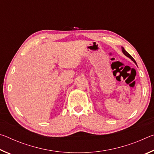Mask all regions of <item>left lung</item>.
<instances>
[{
  "instance_id": "1",
  "label": "left lung",
  "mask_w": 154,
  "mask_h": 154,
  "mask_svg": "<svg viewBox=\"0 0 154 154\" xmlns=\"http://www.w3.org/2000/svg\"><path fill=\"white\" fill-rule=\"evenodd\" d=\"M122 52H123V54H124V55H125V56H126L128 57V58H130V59H131V60H132V61H133V62H134V63L137 64V62H135V60H134V58H132V57L131 56H130V54H129L128 53V52H127V51H126V50H125V49H124V48H122Z\"/></svg>"
}]
</instances>
